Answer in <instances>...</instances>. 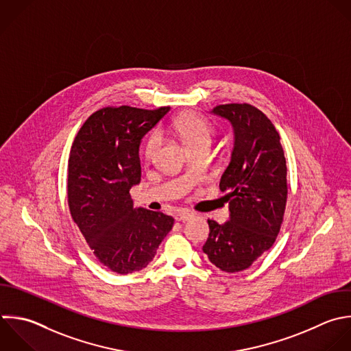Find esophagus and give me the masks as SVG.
Here are the masks:
<instances>
[{"label":"esophagus","mask_w":351,"mask_h":351,"mask_svg":"<svg viewBox=\"0 0 351 351\" xmlns=\"http://www.w3.org/2000/svg\"><path fill=\"white\" fill-rule=\"evenodd\" d=\"M192 217V214L189 213V211H185V210H180V211H177L176 213V215H174V218L177 219V221H186V219H189Z\"/></svg>","instance_id":"obj_1"}]
</instances>
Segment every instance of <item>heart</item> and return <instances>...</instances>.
I'll return each mask as SVG.
<instances>
[{
  "label": "heart",
  "instance_id": "1",
  "mask_svg": "<svg viewBox=\"0 0 351 351\" xmlns=\"http://www.w3.org/2000/svg\"><path fill=\"white\" fill-rule=\"evenodd\" d=\"M173 128L176 133L182 138L189 149H193L202 144H211L214 136L213 128L200 117L195 114H182L174 119ZM160 145V134L154 132L144 147V158L154 160Z\"/></svg>",
  "mask_w": 351,
  "mask_h": 351
}]
</instances>
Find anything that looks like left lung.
Returning <instances> with one entry per match:
<instances>
[{
    "instance_id": "left-lung-1",
    "label": "left lung",
    "mask_w": 351,
    "mask_h": 351,
    "mask_svg": "<svg viewBox=\"0 0 351 351\" xmlns=\"http://www.w3.org/2000/svg\"><path fill=\"white\" fill-rule=\"evenodd\" d=\"M211 114L230 122L234 144L219 182L229 202V221L208 219L203 252L223 271H241L267 251L287 203V165L270 119L250 104H222Z\"/></svg>"
}]
</instances>
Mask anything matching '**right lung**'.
I'll return each mask as SVG.
<instances>
[{
	"instance_id": "right-lung-1",
	"label": "right lung",
	"mask_w": 351,
	"mask_h": 351,
	"mask_svg": "<svg viewBox=\"0 0 351 351\" xmlns=\"http://www.w3.org/2000/svg\"><path fill=\"white\" fill-rule=\"evenodd\" d=\"M169 111L99 110L86 119L70 152L71 217L95 256L119 274L144 269L174 223L160 211L134 208L129 193L141 181V140Z\"/></svg>"
}]
</instances>
